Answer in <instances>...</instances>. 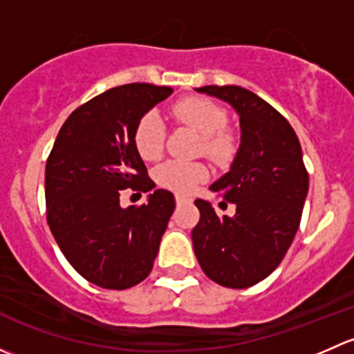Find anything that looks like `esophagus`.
Masks as SVG:
<instances>
[{
	"label": "esophagus",
	"instance_id": "esophagus-1",
	"mask_svg": "<svg viewBox=\"0 0 354 354\" xmlns=\"http://www.w3.org/2000/svg\"><path fill=\"white\" fill-rule=\"evenodd\" d=\"M176 203L178 205H181V203H192V198L187 197V195H181V194H176Z\"/></svg>",
	"mask_w": 354,
	"mask_h": 354
}]
</instances>
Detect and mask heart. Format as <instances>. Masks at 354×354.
<instances>
[{"mask_svg": "<svg viewBox=\"0 0 354 354\" xmlns=\"http://www.w3.org/2000/svg\"><path fill=\"white\" fill-rule=\"evenodd\" d=\"M173 118L185 127L194 128L202 135L200 151L217 162H226L236 151V133L227 127L226 109L207 97H185L173 106ZM133 144L142 159L156 160L162 156L166 144V127L157 111H147L137 121L133 130ZM209 178L203 162L167 160L156 171V180L169 190L188 192Z\"/></svg>", "mask_w": 354, "mask_h": 354, "instance_id": "obj_1", "label": "heart"}]
</instances>
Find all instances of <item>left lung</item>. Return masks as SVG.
I'll return each instance as SVG.
<instances>
[{
	"label": "left lung",
	"instance_id": "left-lung-1",
	"mask_svg": "<svg viewBox=\"0 0 354 354\" xmlns=\"http://www.w3.org/2000/svg\"><path fill=\"white\" fill-rule=\"evenodd\" d=\"M197 92L236 109L241 145L230 173L210 187L236 212L219 217L209 202L195 200L200 221L192 231L194 250L209 279L245 289L276 270L295 240L308 171L295 130L269 102L238 85H205Z\"/></svg>",
	"mask_w": 354,
	"mask_h": 354
}]
</instances>
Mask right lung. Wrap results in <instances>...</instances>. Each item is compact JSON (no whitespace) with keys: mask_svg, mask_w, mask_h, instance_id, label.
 Instances as JSON below:
<instances>
[{"mask_svg":"<svg viewBox=\"0 0 354 354\" xmlns=\"http://www.w3.org/2000/svg\"><path fill=\"white\" fill-rule=\"evenodd\" d=\"M173 92L127 84L78 106L46 162V217L63 255L88 283L128 289L151 274L174 197L156 190L142 205H120L121 192L156 187L133 144L144 113Z\"/></svg>","mask_w":354,"mask_h":354,"instance_id":"obj_1","label":"right lung"}]
</instances>
